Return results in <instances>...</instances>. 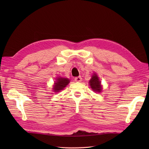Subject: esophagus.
<instances>
[{
  "instance_id": "1",
  "label": "esophagus",
  "mask_w": 149,
  "mask_h": 149,
  "mask_svg": "<svg viewBox=\"0 0 149 149\" xmlns=\"http://www.w3.org/2000/svg\"><path fill=\"white\" fill-rule=\"evenodd\" d=\"M81 80H82V78L81 76H78V77H76L74 78V81L76 82H81Z\"/></svg>"
}]
</instances>
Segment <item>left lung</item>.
<instances>
[{
    "instance_id": "obj_1",
    "label": "left lung",
    "mask_w": 149,
    "mask_h": 149,
    "mask_svg": "<svg viewBox=\"0 0 149 149\" xmlns=\"http://www.w3.org/2000/svg\"><path fill=\"white\" fill-rule=\"evenodd\" d=\"M89 84L93 91L98 93L101 92L102 89L101 82L98 78V76L96 74L93 75L91 79L89 81Z\"/></svg>"
}]
</instances>
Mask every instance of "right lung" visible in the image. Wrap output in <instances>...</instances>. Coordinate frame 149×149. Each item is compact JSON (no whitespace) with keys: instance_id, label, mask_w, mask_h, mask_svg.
<instances>
[{"instance_id":"add662e5","label":"right lung","mask_w":149,"mask_h":149,"mask_svg":"<svg viewBox=\"0 0 149 149\" xmlns=\"http://www.w3.org/2000/svg\"><path fill=\"white\" fill-rule=\"evenodd\" d=\"M69 83L70 80L68 79L58 78L56 83H55V85H54V91L56 92L61 91V90H62L65 87H66V85H68V84Z\"/></svg>"}]
</instances>
